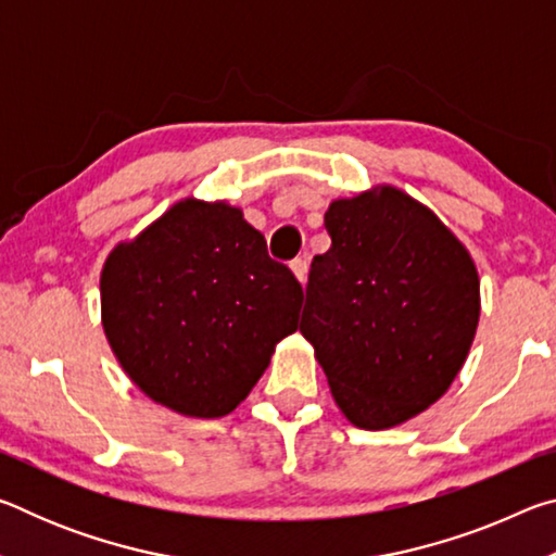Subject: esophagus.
Returning <instances> with one entry per match:
<instances>
[{
  "label": "esophagus",
  "instance_id": "34e87169",
  "mask_svg": "<svg viewBox=\"0 0 556 556\" xmlns=\"http://www.w3.org/2000/svg\"><path fill=\"white\" fill-rule=\"evenodd\" d=\"M291 271H294V277L301 281V285H306V277H308V262L306 257H296L291 262Z\"/></svg>",
  "mask_w": 556,
  "mask_h": 556
}]
</instances>
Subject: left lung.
Here are the masks:
<instances>
[{
	"label": "left lung",
	"mask_w": 556,
	"mask_h": 556,
	"mask_svg": "<svg viewBox=\"0 0 556 556\" xmlns=\"http://www.w3.org/2000/svg\"><path fill=\"white\" fill-rule=\"evenodd\" d=\"M308 271L299 331L348 421L404 425L464 368L481 316L478 269L434 211L394 186L338 199Z\"/></svg>",
	"instance_id": "obj_1"
}]
</instances>
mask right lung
Instances as JSON below:
<instances>
[{"label": "right lung", "instance_id": "add662e5", "mask_svg": "<svg viewBox=\"0 0 556 556\" xmlns=\"http://www.w3.org/2000/svg\"><path fill=\"white\" fill-rule=\"evenodd\" d=\"M304 301L265 235L225 201L184 199L119 242L100 275L102 328L127 378L186 417L230 414L296 331Z\"/></svg>", "mask_w": 556, "mask_h": 556}]
</instances>
